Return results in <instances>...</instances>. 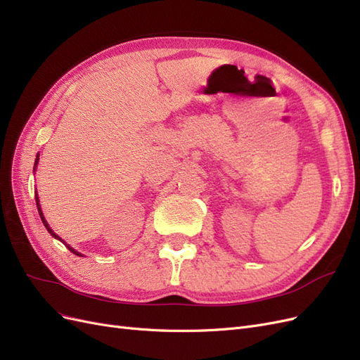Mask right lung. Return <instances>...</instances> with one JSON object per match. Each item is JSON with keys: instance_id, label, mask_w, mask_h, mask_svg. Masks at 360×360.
<instances>
[{"instance_id": "add662e5", "label": "right lung", "mask_w": 360, "mask_h": 360, "mask_svg": "<svg viewBox=\"0 0 360 360\" xmlns=\"http://www.w3.org/2000/svg\"><path fill=\"white\" fill-rule=\"evenodd\" d=\"M37 162H39V155H37V158H36V165H37ZM36 202H37V209H39V214H40V217H41V222H43V225H45L46 226V230L51 233V236L52 237H56V238H58V236L56 234V233H53L52 230H51V228H49V225H48V222L45 221V217H43V213H41V210H40V205H39V198H37V195H36ZM60 240H61V238H60ZM63 242V240H61ZM68 248H69V250H70V252H73L75 255H79L81 257V254L79 252H76V250L73 249V248H70L69 245H68Z\"/></svg>"}]
</instances>
